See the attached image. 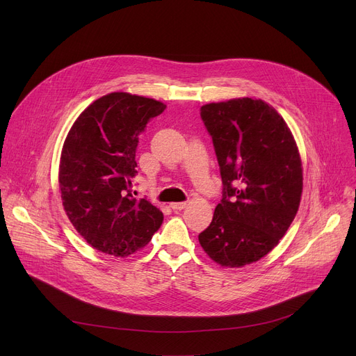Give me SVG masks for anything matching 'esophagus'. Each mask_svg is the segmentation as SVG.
Masks as SVG:
<instances>
[{
    "label": "esophagus",
    "instance_id": "34e87169",
    "mask_svg": "<svg viewBox=\"0 0 356 356\" xmlns=\"http://www.w3.org/2000/svg\"><path fill=\"white\" fill-rule=\"evenodd\" d=\"M186 206H187L186 201H181V202H170V207H172L173 210H183V209H186Z\"/></svg>",
    "mask_w": 356,
    "mask_h": 356
}]
</instances>
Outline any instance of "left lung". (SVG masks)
<instances>
[{"label":"left lung","instance_id":"8db88e82","mask_svg":"<svg viewBox=\"0 0 356 356\" xmlns=\"http://www.w3.org/2000/svg\"><path fill=\"white\" fill-rule=\"evenodd\" d=\"M200 115L213 139L222 198L198 241L221 266L249 265L268 255L297 214L298 149L284 120L262 99L206 104Z\"/></svg>","mask_w":356,"mask_h":356}]
</instances>
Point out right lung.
<instances>
[{
    "instance_id": "1",
    "label": "right lung",
    "mask_w": 356,
    "mask_h": 356,
    "mask_svg": "<svg viewBox=\"0 0 356 356\" xmlns=\"http://www.w3.org/2000/svg\"><path fill=\"white\" fill-rule=\"evenodd\" d=\"M166 106L154 98L111 92L95 99L65 140L59 187L65 211L97 250L125 258L143 248L163 214L132 195L139 135Z\"/></svg>"
}]
</instances>
